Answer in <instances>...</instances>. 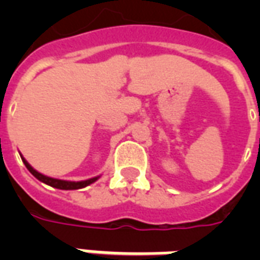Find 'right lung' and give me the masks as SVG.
Instances as JSON below:
<instances>
[{"label": "right lung", "instance_id": "right-lung-1", "mask_svg": "<svg viewBox=\"0 0 260 260\" xmlns=\"http://www.w3.org/2000/svg\"><path fill=\"white\" fill-rule=\"evenodd\" d=\"M22 162H24V165H25V167L29 170V173L34 175V177H36L39 179V181L44 182V183H47V185L52 186V187H56V189H60V190H75V189H82V187H86V186H89L90 183H93V182H95L98 179V177L95 178H91V179H87V181H81V182H70V181H62V179H55V178H50V177H46V175H43V174L38 173V171L35 170V169H32V167L29 166V163L26 162L25 159L21 158Z\"/></svg>", "mask_w": 260, "mask_h": 260}]
</instances>
